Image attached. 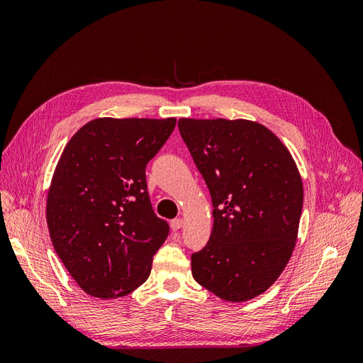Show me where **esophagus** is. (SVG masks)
<instances>
[{
	"label": "esophagus",
	"mask_w": 363,
	"mask_h": 363,
	"mask_svg": "<svg viewBox=\"0 0 363 363\" xmlns=\"http://www.w3.org/2000/svg\"><path fill=\"white\" fill-rule=\"evenodd\" d=\"M183 225V219L182 218H175L171 221V228L174 230V232H177V230H180Z\"/></svg>",
	"instance_id": "esophagus-1"
}]
</instances>
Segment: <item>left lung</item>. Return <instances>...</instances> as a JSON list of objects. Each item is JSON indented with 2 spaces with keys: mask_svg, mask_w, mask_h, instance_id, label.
Here are the masks:
<instances>
[{
  "mask_svg": "<svg viewBox=\"0 0 363 363\" xmlns=\"http://www.w3.org/2000/svg\"><path fill=\"white\" fill-rule=\"evenodd\" d=\"M180 135L212 196L213 228L191 257L192 276L225 301L265 292L292 256L303 182L289 150L247 119H179Z\"/></svg>",
  "mask_w": 363,
  "mask_h": 363,
  "instance_id": "8db88e82",
  "label": "left lung"
}]
</instances>
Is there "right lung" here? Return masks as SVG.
I'll list each match as a JSON object with an SVG mask.
<instances>
[{"instance_id": "1", "label": "right lung", "mask_w": 363, "mask_h": 363, "mask_svg": "<svg viewBox=\"0 0 363 363\" xmlns=\"http://www.w3.org/2000/svg\"><path fill=\"white\" fill-rule=\"evenodd\" d=\"M175 118H96L65 147L47 199V224L71 277L96 298H116L144 283L168 238L147 191L145 168Z\"/></svg>"}]
</instances>
